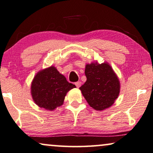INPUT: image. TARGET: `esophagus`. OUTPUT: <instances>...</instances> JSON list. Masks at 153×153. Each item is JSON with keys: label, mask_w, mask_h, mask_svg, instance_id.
<instances>
[{"label": "esophagus", "mask_w": 153, "mask_h": 153, "mask_svg": "<svg viewBox=\"0 0 153 153\" xmlns=\"http://www.w3.org/2000/svg\"><path fill=\"white\" fill-rule=\"evenodd\" d=\"M74 84H75V85L76 86V88H79L81 85V81H77Z\"/></svg>", "instance_id": "1"}]
</instances>
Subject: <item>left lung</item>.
I'll list each match as a JSON object with an SVG mask.
<instances>
[{
    "label": "left lung",
    "instance_id": "8db88e82",
    "mask_svg": "<svg viewBox=\"0 0 153 153\" xmlns=\"http://www.w3.org/2000/svg\"><path fill=\"white\" fill-rule=\"evenodd\" d=\"M87 81L79 89L92 108L103 110L109 108L118 97L119 81L108 63H92L85 66Z\"/></svg>",
    "mask_w": 153,
    "mask_h": 153
}]
</instances>
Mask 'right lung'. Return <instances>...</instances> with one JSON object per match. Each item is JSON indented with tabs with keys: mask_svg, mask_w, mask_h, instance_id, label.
<instances>
[{
	"mask_svg": "<svg viewBox=\"0 0 153 153\" xmlns=\"http://www.w3.org/2000/svg\"><path fill=\"white\" fill-rule=\"evenodd\" d=\"M76 87L53 66L37 73L32 83L33 100L39 107L53 110L63 103L70 90Z\"/></svg>",
	"mask_w": 153,
	"mask_h": 153,
	"instance_id": "obj_1",
	"label": "right lung"
}]
</instances>
